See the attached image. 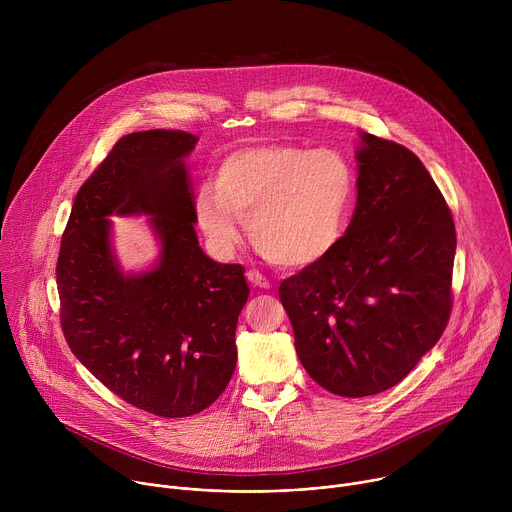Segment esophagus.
Listing matches in <instances>:
<instances>
[{
	"label": "esophagus",
	"instance_id": "34e87169",
	"mask_svg": "<svg viewBox=\"0 0 512 512\" xmlns=\"http://www.w3.org/2000/svg\"><path fill=\"white\" fill-rule=\"evenodd\" d=\"M247 279H249L255 287H261V289H267V287H269V279H267L263 273L255 271V269H249V271H247Z\"/></svg>",
	"mask_w": 512,
	"mask_h": 512
}]
</instances>
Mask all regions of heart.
Here are the masks:
<instances>
[{
  "mask_svg": "<svg viewBox=\"0 0 512 512\" xmlns=\"http://www.w3.org/2000/svg\"><path fill=\"white\" fill-rule=\"evenodd\" d=\"M352 172L332 150L259 143L231 152L212 184L194 192V216L210 249L231 257L241 218L253 247L273 265L306 269L342 239L352 202Z\"/></svg>",
  "mask_w": 512,
  "mask_h": 512,
  "instance_id": "heart-1",
  "label": "heart"
}]
</instances>
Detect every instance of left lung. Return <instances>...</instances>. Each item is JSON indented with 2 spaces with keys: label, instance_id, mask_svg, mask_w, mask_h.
Returning a JSON list of instances; mask_svg holds the SVG:
<instances>
[{
  "label": "left lung",
  "instance_id": "left-lung-1",
  "mask_svg": "<svg viewBox=\"0 0 512 512\" xmlns=\"http://www.w3.org/2000/svg\"><path fill=\"white\" fill-rule=\"evenodd\" d=\"M336 249L279 285L308 375L340 397L383 393L440 340L452 312L456 227L421 160L371 133Z\"/></svg>",
  "mask_w": 512,
  "mask_h": 512
}]
</instances>
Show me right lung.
<instances>
[{
    "mask_svg": "<svg viewBox=\"0 0 512 512\" xmlns=\"http://www.w3.org/2000/svg\"><path fill=\"white\" fill-rule=\"evenodd\" d=\"M196 141L172 129L121 137L81 186L56 263L72 354L117 397L160 417L200 413L227 389L249 298L243 265L216 263L198 245L184 166ZM111 213L151 214L163 245L152 270L120 271Z\"/></svg>",
    "mask_w": 512,
    "mask_h": 512,
    "instance_id": "right-lung-1",
    "label": "right lung"
}]
</instances>
